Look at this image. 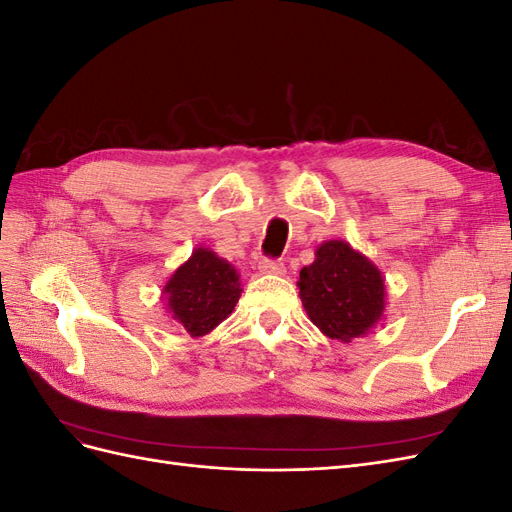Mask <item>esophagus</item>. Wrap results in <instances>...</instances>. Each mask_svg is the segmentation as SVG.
<instances>
[{
	"instance_id": "1",
	"label": "esophagus",
	"mask_w": 512,
	"mask_h": 512,
	"mask_svg": "<svg viewBox=\"0 0 512 512\" xmlns=\"http://www.w3.org/2000/svg\"><path fill=\"white\" fill-rule=\"evenodd\" d=\"M258 269H260V273H267V275H286V265L282 260L262 258L258 262Z\"/></svg>"
}]
</instances>
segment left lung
<instances>
[{"label":"left lung","instance_id":"8db88e82","mask_svg":"<svg viewBox=\"0 0 512 512\" xmlns=\"http://www.w3.org/2000/svg\"><path fill=\"white\" fill-rule=\"evenodd\" d=\"M297 286L307 318L337 342L365 337L384 316L382 271L342 239L316 247V258L301 269Z\"/></svg>","mask_w":512,"mask_h":512}]
</instances>
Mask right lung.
Segmentation results:
<instances>
[{
	"label": "right lung",
	"instance_id": "1",
	"mask_svg": "<svg viewBox=\"0 0 512 512\" xmlns=\"http://www.w3.org/2000/svg\"><path fill=\"white\" fill-rule=\"evenodd\" d=\"M241 292L239 271L209 247H196L168 277L162 301L190 337H205L235 312Z\"/></svg>",
	"mask_w": 512,
	"mask_h": 512
}]
</instances>
